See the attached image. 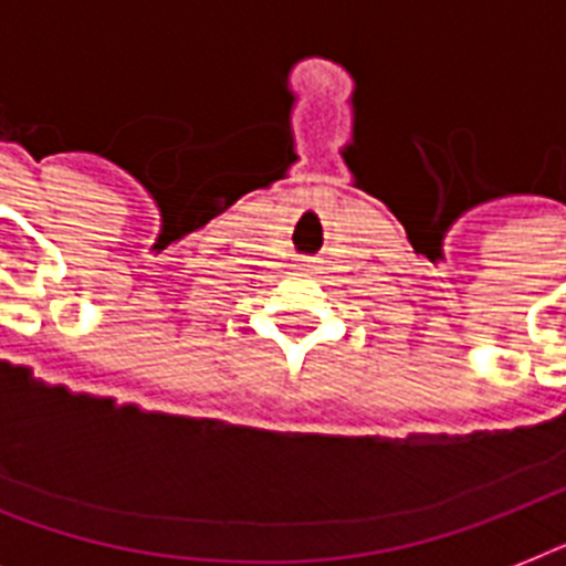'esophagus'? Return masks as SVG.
Instances as JSON below:
<instances>
[{
  "label": "esophagus",
  "instance_id": "34e87169",
  "mask_svg": "<svg viewBox=\"0 0 566 566\" xmlns=\"http://www.w3.org/2000/svg\"><path fill=\"white\" fill-rule=\"evenodd\" d=\"M305 266H308V264H302V266H300V270H305Z\"/></svg>",
  "mask_w": 566,
  "mask_h": 566
}]
</instances>
